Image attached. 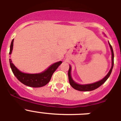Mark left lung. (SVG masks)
Returning a JSON list of instances; mask_svg holds the SVG:
<instances>
[{
	"mask_svg": "<svg viewBox=\"0 0 121 121\" xmlns=\"http://www.w3.org/2000/svg\"><path fill=\"white\" fill-rule=\"evenodd\" d=\"M108 44L110 45V47L111 51H112V67H111V69L110 70L109 72L108 73V74H107L105 78H104L102 80L98 81V82H95V83H93V84H85V85H81V84H78L77 83H76L73 80V79L71 78V66H70V68H69V70H68V79H69V82H70V84L71 85V86H72L73 88H74L75 90H77L81 91H92L96 89L98 87L102 85V84L104 83L105 81L107 80L108 78H109V76H110L111 73L112 71V69H113V64H114V53H113V50L112 48V45H110V43L108 42Z\"/></svg>",
	"mask_w": 121,
	"mask_h": 121,
	"instance_id": "obj_1",
	"label": "left lung"
}]
</instances>
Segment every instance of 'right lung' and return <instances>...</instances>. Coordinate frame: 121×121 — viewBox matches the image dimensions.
<instances>
[{"label":"right lung","mask_w":121,"mask_h":121,"mask_svg":"<svg viewBox=\"0 0 121 121\" xmlns=\"http://www.w3.org/2000/svg\"><path fill=\"white\" fill-rule=\"evenodd\" d=\"M13 42L14 39H13L11 43L9 54L12 53L13 48ZM9 64H10V67L13 73L20 82L26 86L37 88V87L45 86L50 82L53 74L58 68L59 66L62 64V61L54 63L53 65H51L48 68H47L45 71L37 74H28L21 72L15 67L14 65L12 63L11 59H9Z\"/></svg>","instance_id":"1"}]
</instances>
